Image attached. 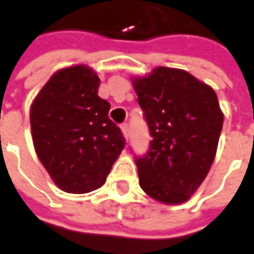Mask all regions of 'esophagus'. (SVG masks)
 Here are the masks:
<instances>
[{"label": "esophagus", "instance_id": "34e87169", "mask_svg": "<svg viewBox=\"0 0 254 254\" xmlns=\"http://www.w3.org/2000/svg\"><path fill=\"white\" fill-rule=\"evenodd\" d=\"M121 129H122L124 136L127 139V136H129V127H127V124H122V125H121Z\"/></svg>", "mask_w": 254, "mask_h": 254}]
</instances>
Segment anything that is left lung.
<instances>
[{
    "instance_id": "1",
    "label": "left lung",
    "mask_w": 254,
    "mask_h": 254,
    "mask_svg": "<svg viewBox=\"0 0 254 254\" xmlns=\"http://www.w3.org/2000/svg\"><path fill=\"white\" fill-rule=\"evenodd\" d=\"M149 127V150L136 157L139 184L164 204H181L214 163L223 114L215 91L184 70L157 67L133 80Z\"/></svg>"
}]
</instances>
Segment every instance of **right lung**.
Returning <instances> with one entry per match:
<instances>
[{"mask_svg":"<svg viewBox=\"0 0 254 254\" xmlns=\"http://www.w3.org/2000/svg\"><path fill=\"white\" fill-rule=\"evenodd\" d=\"M100 78L90 67L56 71L31 107L32 139L40 163L57 187L71 194L100 188L125 147L98 97Z\"/></svg>","mask_w":254,"mask_h":254,"instance_id":"add662e5","label":"right lung"}]
</instances>
